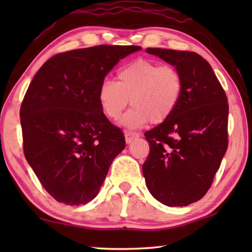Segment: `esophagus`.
Returning a JSON list of instances; mask_svg holds the SVG:
<instances>
[{"label":"esophagus","mask_w":252,"mask_h":252,"mask_svg":"<svg viewBox=\"0 0 252 252\" xmlns=\"http://www.w3.org/2000/svg\"><path fill=\"white\" fill-rule=\"evenodd\" d=\"M125 135H126V143H131L133 140L140 138V134L136 133V132H132V131H125Z\"/></svg>","instance_id":"34e87169"}]
</instances>
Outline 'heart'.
Returning <instances> with one entry per match:
<instances>
[{"mask_svg":"<svg viewBox=\"0 0 252 252\" xmlns=\"http://www.w3.org/2000/svg\"><path fill=\"white\" fill-rule=\"evenodd\" d=\"M183 92V78L172 65H161L148 59H138L118 72L117 81L105 79L100 84L99 102L106 117L118 120L130 103L133 105L122 119L129 127L148 122L160 125L172 116Z\"/></svg>","mask_w":252,"mask_h":252,"instance_id":"1","label":"heart"}]
</instances>
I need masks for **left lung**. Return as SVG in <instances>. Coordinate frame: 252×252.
I'll return each instance as SVG.
<instances>
[{
    "label": "left lung",
    "instance_id": "8db88e82",
    "mask_svg": "<svg viewBox=\"0 0 252 252\" xmlns=\"http://www.w3.org/2000/svg\"><path fill=\"white\" fill-rule=\"evenodd\" d=\"M147 52L177 67L183 92L172 116L144 133L150 152L143 177L158 201L185 207L208 192L227 151L228 99L201 55L156 48Z\"/></svg>",
    "mask_w": 252,
    "mask_h": 252
}]
</instances>
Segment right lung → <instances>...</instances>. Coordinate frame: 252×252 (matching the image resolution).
I'll return each instance as SVG.
<instances>
[{
    "label": "right lung",
    "mask_w": 252,
    "mask_h": 252,
    "mask_svg": "<svg viewBox=\"0 0 252 252\" xmlns=\"http://www.w3.org/2000/svg\"><path fill=\"white\" fill-rule=\"evenodd\" d=\"M138 45H96L55 54L40 67L21 104L25 159L50 195L69 206L96 197L126 147L101 109L100 84Z\"/></svg>",
    "instance_id": "obj_1"
}]
</instances>
